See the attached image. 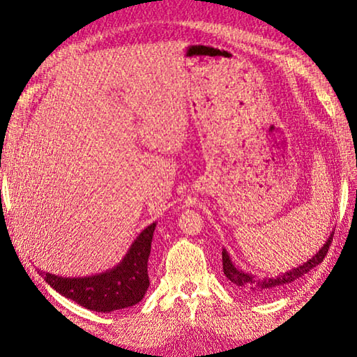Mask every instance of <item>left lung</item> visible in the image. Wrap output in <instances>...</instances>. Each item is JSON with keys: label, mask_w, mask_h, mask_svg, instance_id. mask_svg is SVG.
Returning a JSON list of instances; mask_svg holds the SVG:
<instances>
[{"label": "left lung", "mask_w": 357, "mask_h": 357, "mask_svg": "<svg viewBox=\"0 0 357 357\" xmlns=\"http://www.w3.org/2000/svg\"><path fill=\"white\" fill-rule=\"evenodd\" d=\"M333 234H335V231H331L328 239L325 241V244L321 247L319 252H317L314 256H312V259H308L307 262H302L301 265H298V267H294L285 273H280L278 276H268V278L256 276V275H252V273H247L244 270L238 268L236 265L231 262V257L229 253H227V250L222 248L224 275L230 280V282H233L244 293L255 296V298H267V296L275 294L282 290V288H285L287 285L293 284L294 280H298L299 278L307 275L310 270H313L316 265H319L324 261V257L328 253V248L333 241Z\"/></svg>", "instance_id": "left-lung-1"}]
</instances>
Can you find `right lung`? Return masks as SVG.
Here are the masks:
<instances>
[{"label":"right lung","mask_w":357,"mask_h":357,"mask_svg":"<svg viewBox=\"0 0 357 357\" xmlns=\"http://www.w3.org/2000/svg\"><path fill=\"white\" fill-rule=\"evenodd\" d=\"M156 222L146 227L126 256L113 268L84 278H63L52 273H38L53 290L92 312L110 313L141 302L150 285L147 262Z\"/></svg>","instance_id":"obj_1"}]
</instances>
